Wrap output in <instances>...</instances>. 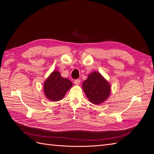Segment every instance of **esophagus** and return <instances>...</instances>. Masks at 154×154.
I'll return each mask as SVG.
<instances>
[{"mask_svg": "<svg viewBox=\"0 0 154 154\" xmlns=\"http://www.w3.org/2000/svg\"><path fill=\"white\" fill-rule=\"evenodd\" d=\"M74 83H75L76 85H79V83H80V80H79V79H76V80H75Z\"/></svg>", "mask_w": 154, "mask_h": 154, "instance_id": "34e87169", "label": "esophagus"}]
</instances>
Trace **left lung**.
I'll return each instance as SVG.
<instances>
[{
	"label": "left lung",
	"instance_id": "1",
	"mask_svg": "<svg viewBox=\"0 0 154 154\" xmlns=\"http://www.w3.org/2000/svg\"><path fill=\"white\" fill-rule=\"evenodd\" d=\"M83 89L89 101L94 104H100L107 100L111 93L109 82L97 71L90 73L84 81Z\"/></svg>",
	"mask_w": 154,
	"mask_h": 154
}]
</instances>
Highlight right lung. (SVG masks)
Wrapping results in <instances>:
<instances>
[{
    "instance_id": "right-lung-1",
    "label": "right lung",
    "mask_w": 154,
    "mask_h": 154,
    "mask_svg": "<svg viewBox=\"0 0 154 154\" xmlns=\"http://www.w3.org/2000/svg\"><path fill=\"white\" fill-rule=\"evenodd\" d=\"M72 86L73 83L68 79L63 78L58 71L55 70L45 81L43 92L50 101L56 102L64 97Z\"/></svg>"
}]
</instances>
